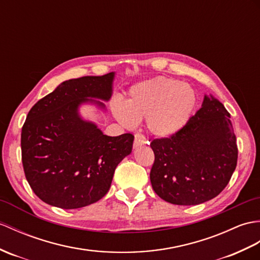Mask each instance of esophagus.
Masks as SVG:
<instances>
[{
	"label": "esophagus",
	"mask_w": 260,
	"mask_h": 260,
	"mask_svg": "<svg viewBox=\"0 0 260 260\" xmlns=\"http://www.w3.org/2000/svg\"><path fill=\"white\" fill-rule=\"evenodd\" d=\"M147 144V141L146 138H145L144 135L142 134H135V138H134V147H137V146H141V145H145Z\"/></svg>",
	"instance_id": "obj_1"
}]
</instances>
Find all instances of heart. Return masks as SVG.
<instances>
[{"label":"heart","instance_id":"heart-1","mask_svg":"<svg viewBox=\"0 0 260 260\" xmlns=\"http://www.w3.org/2000/svg\"><path fill=\"white\" fill-rule=\"evenodd\" d=\"M197 94L189 84L176 78L158 76L135 84L125 104L114 102L112 108L118 122L128 128L146 118L154 136H172L189 122L197 106Z\"/></svg>","mask_w":260,"mask_h":260}]
</instances>
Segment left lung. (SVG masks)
Masks as SVG:
<instances>
[{
    "instance_id": "8db88e82",
    "label": "left lung",
    "mask_w": 260,
    "mask_h": 260,
    "mask_svg": "<svg viewBox=\"0 0 260 260\" xmlns=\"http://www.w3.org/2000/svg\"><path fill=\"white\" fill-rule=\"evenodd\" d=\"M231 114L213 95L182 129L150 143L154 191L174 205H199L225 188L237 165L238 149Z\"/></svg>"
}]
</instances>
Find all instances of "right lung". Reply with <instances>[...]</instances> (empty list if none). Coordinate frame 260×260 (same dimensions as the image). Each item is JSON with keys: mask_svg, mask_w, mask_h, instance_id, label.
<instances>
[{"mask_svg": "<svg viewBox=\"0 0 260 260\" xmlns=\"http://www.w3.org/2000/svg\"><path fill=\"white\" fill-rule=\"evenodd\" d=\"M115 73L65 81L40 100L22 127L24 173L35 195L63 209L94 204L110 189L115 168L132 153L129 133L107 136L80 115V106L105 110Z\"/></svg>", "mask_w": 260, "mask_h": 260, "instance_id": "obj_1", "label": "right lung"}]
</instances>
